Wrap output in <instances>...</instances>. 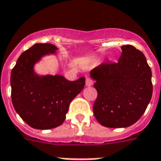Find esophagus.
<instances>
[{
	"label": "esophagus",
	"instance_id": "34e87169",
	"mask_svg": "<svg viewBox=\"0 0 161 161\" xmlns=\"http://www.w3.org/2000/svg\"><path fill=\"white\" fill-rule=\"evenodd\" d=\"M92 83H93V81L91 78H89V77L86 78V86H87V87L92 86Z\"/></svg>",
	"mask_w": 161,
	"mask_h": 161
}]
</instances>
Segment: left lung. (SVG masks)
<instances>
[{"instance_id":"1","label":"left lung","mask_w":161,"mask_h":161,"mask_svg":"<svg viewBox=\"0 0 161 161\" xmlns=\"http://www.w3.org/2000/svg\"><path fill=\"white\" fill-rule=\"evenodd\" d=\"M118 62H103L90 74L96 81L97 97L93 114L102 126L125 128L144 114L152 99V70L141 51L121 47Z\"/></svg>"}]
</instances>
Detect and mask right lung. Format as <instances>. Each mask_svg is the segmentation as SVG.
Returning a JSON list of instances; mask_svg holds the SVG:
<instances>
[{
	"instance_id": "right-lung-1",
	"label": "right lung",
	"mask_w": 161,
	"mask_h": 161,
	"mask_svg": "<svg viewBox=\"0 0 161 161\" xmlns=\"http://www.w3.org/2000/svg\"><path fill=\"white\" fill-rule=\"evenodd\" d=\"M56 49L50 43H37L20 55L11 71L13 106L33 129H51L61 125L70 102L84 87V77L71 82L61 75L40 77L35 74V63Z\"/></svg>"
}]
</instances>
